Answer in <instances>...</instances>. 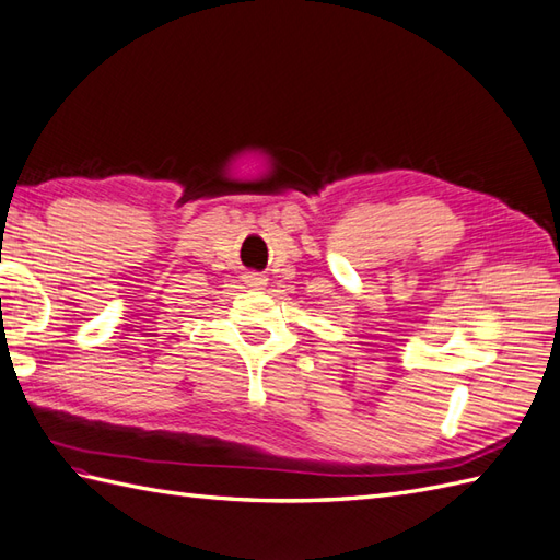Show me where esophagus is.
Instances as JSON below:
<instances>
[{"instance_id": "34e87169", "label": "esophagus", "mask_w": 560, "mask_h": 560, "mask_svg": "<svg viewBox=\"0 0 560 560\" xmlns=\"http://www.w3.org/2000/svg\"><path fill=\"white\" fill-rule=\"evenodd\" d=\"M244 282H247L249 288L261 290V288H266L268 278H266V276H261V272H247V276H244Z\"/></svg>"}]
</instances>
